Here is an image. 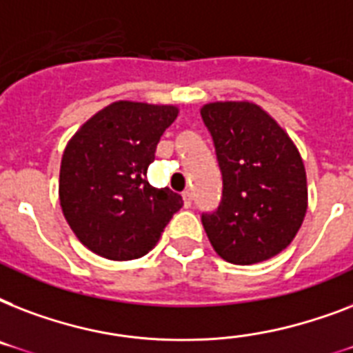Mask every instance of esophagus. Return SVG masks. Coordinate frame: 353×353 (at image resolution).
I'll list each match as a JSON object with an SVG mask.
<instances>
[{"instance_id":"obj_1","label":"esophagus","mask_w":353,"mask_h":353,"mask_svg":"<svg viewBox=\"0 0 353 353\" xmlns=\"http://www.w3.org/2000/svg\"><path fill=\"white\" fill-rule=\"evenodd\" d=\"M183 203H185V207H190V205H192V194L188 192V190H185V192H183Z\"/></svg>"}]
</instances>
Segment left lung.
<instances>
[{"instance_id": "obj_1", "label": "left lung", "mask_w": 353, "mask_h": 353, "mask_svg": "<svg viewBox=\"0 0 353 353\" xmlns=\"http://www.w3.org/2000/svg\"><path fill=\"white\" fill-rule=\"evenodd\" d=\"M220 163L218 210L201 216L218 256L236 265L284 251L307 209L306 168L295 143L254 102H210L201 108Z\"/></svg>"}]
</instances>
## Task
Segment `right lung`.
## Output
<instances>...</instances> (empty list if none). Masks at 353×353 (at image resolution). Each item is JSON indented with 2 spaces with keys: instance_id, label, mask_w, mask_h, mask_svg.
<instances>
[{
  "instance_id": "add662e5",
  "label": "right lung",
  "mask_w": 353,
  "mask_h": 353,
  "mask_svg": "<svg viewBox=\"0 0 353 353\" xmlns=\"http://www.w3.org/2000/svg\"><path fill=\"white\" fill-rule=\"evenodd\" d=\"M177 106L117 101L69 139L58 196L71 231L108 260L144 256L183 207L179 194L146 179L161 135Z\"/></svg>"
}]
</instances>
